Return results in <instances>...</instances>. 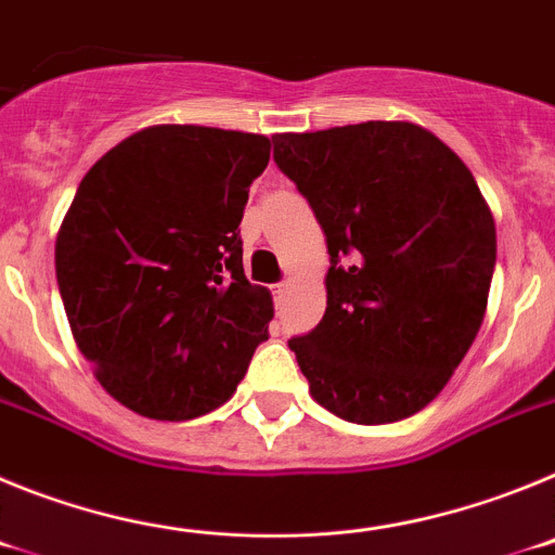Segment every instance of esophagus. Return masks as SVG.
Segmentation results:
<instances>
[{
  "label": "esophagus",
  "mask_w": 555,
  "mask_h": 555,
  "mask_svg": "<svg viewBox=\"0 0 555 555\" xmlns=\"http://www.w3.org/2000/svg\"><path fill=\"white\" fill-rule=\"evenodd\" d=\"M286 288H288L286 281H281V283H278V286H274V302H278V306H281V300H283V294H286Z\"/></svg>",
  "instance_id": "esophagus-1"
}]
</instances>
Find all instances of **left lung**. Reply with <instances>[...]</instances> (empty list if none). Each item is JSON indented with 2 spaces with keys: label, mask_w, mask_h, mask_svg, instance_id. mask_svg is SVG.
<instances>
[{
  "label": "left lung",
  "mask_w": 555,
  "mask_h": 555,
  "mask_svg": "<svg viewBox=\"0 0 555 555\" xmlns=\"http://www.w3.org/2000/svg\"><path fill=\"white\" fill-rule=\"evenodd\" d=\"M272 144L331 253L325 317L288 341L313 400L358 425L416 414L487 311L498 238L473 171L409 121L283 132Z\"/></svg>",
  "instance_id": "left-lung-1"
}]
</instances>
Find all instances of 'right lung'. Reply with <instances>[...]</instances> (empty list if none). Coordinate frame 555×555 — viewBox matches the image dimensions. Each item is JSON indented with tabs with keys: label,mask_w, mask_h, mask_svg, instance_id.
I'll return each instance as SVG.
<instances>
[{
	"label": "right lung",
	"mask_w": 555,
	"mask_h": 555,
	"mask_svg": "<svg viewBox=\"0 0 555 555\" xmlns=\"http://www.w3.org/2000/svg\"><path fill=\"white\" fill-rule=\"evenodd\" d=\"M269 139L160 125L113 146L61 224L55 272L75 341L111 397L194 420L235 391L274 317L244 274L242 224Z\"/></svg>",
	"instance_id": "1"
}]
</instances>
